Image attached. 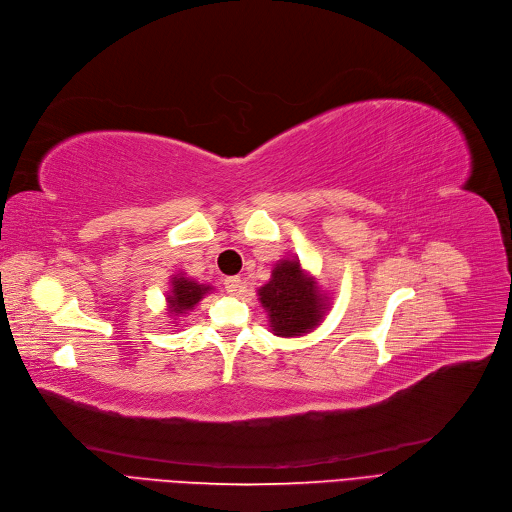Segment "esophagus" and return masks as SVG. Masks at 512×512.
Returning <instances> with one entry per match:
<instances>
[{
    "mask_svg": "<svg viewBox=\"0 0 512 512\" xmlns=\"http://www.w3.org/2000/svg\"><path fill=\"white\" fill-rule=\"evenodd\" d=\"M225 289H227V294H231V296L239 294V291L243 289L241 277H227V279H225Z\"/></svg>",
    "mask_w": 512,
    "mask_h": 512,
    "instance_id": "esophagus-1",
    "label": "esophagus"
}]
</instances>
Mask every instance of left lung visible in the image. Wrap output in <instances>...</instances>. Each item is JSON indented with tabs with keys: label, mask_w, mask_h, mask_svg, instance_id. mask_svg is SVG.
Returning <instances> with one entry per match:
<instances>
[{
	"label": "left lung",
	"mask_w": 512,
	"mask_h": 512,
	"mask_svg": "<svg viewBox=\"0 0 512 512\" xmlns=\"http://www.w3.org/2000/svg\"><path fill=\"white\" fill-rule=\"evenodd\" d=\"M256 291L271 333L277 337H300L314 331L331 308L329 294L298 256L277 260L271 279Z\"/></svg>",
	"instance_id": "8db88e82"
}]
</instances>
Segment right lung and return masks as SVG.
I'll list each match as a JSON object with an SVG mask.
<instances>
[{
  "mask_svg": "<svg viewBox=\"0 0 512 512\" xmlns=\"http://www.w3.org/2000/svg\"><path fill=\"white\" fill-rule=\"evenodd\" d=\"M168 285L170 287L166 291V312L170 319H173V323H177L179 316L189 314L193 306H198L204 300V296H208L214 289L208 283H200L196 279L187 277V273L183 271L170 275Z\"/></svg>",
  "mask_w": 512,
  "mask_h": 512,
  "instance_id": "1",
  "label": "right lung"
}]
</instances>
